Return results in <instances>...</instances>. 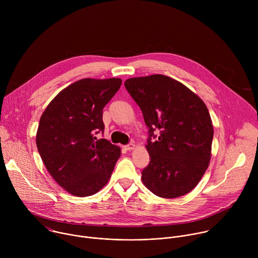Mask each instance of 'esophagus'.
I'll use <instances>...</instances> for the list:
<instances>
[{"label":"esophagus","mask_w":258,"mask_h":258,"mask_svg":"<svg viewBox=\"0 0 258 258\" xmlns=\"http://www.w3.org/2000/svg\"><path fill=\"white\" fill-rule=\"evenodd\" d=\"M135 147H136V145L134 144V143H130V144H127V145H125L124 146V148L126 149V150H133V149H135Z\"/></svg>","instance_id":"esophagus-1"}]
</instances>
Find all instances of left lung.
Instances as JSON below:
<instances>
[{
    "label": "left lung",
    "instance_id": "obj_1",
    "mask_svg": "<svg viewBox=\"0 0 258 258\" xmlns=\"http://www.w3.org/2000/svg\"><path fill=\"white\" fill-rule=\"evenodd\" d=\"M124 86L149 127L146 148L150 162L142 171L143 183L162 198L188 194L211 157L213 126L205 103L185 85L162 75L128 79Z\"/></svg>",
    "mask_w": 258,
    "mask_h": 258
}]
</instances>
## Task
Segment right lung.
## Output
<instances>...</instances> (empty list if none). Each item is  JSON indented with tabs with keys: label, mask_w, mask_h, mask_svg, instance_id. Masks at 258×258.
I'll return each mask as SVG.
<instances>
[{
	"label": "right lung",
	"mask_w": 258,
	"mask_h": 258,
	"mask_svg": "<svg viewBox=\"0 0 258 258\" xmlns=\"http://www.w3.org/2000/svg\"><path fill=\"white\" fill-rule=\"evenodd\" d=\"M120 79H83L62 90L43 112L36 147L52 177L69 194L87 197L108 182L120 148L97 139L104 132L103 108Z\"/></svg>",
	"instance_id": "obj_1"
}]
</instances>
